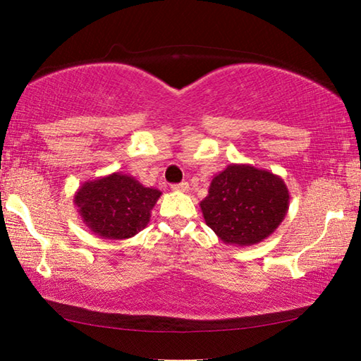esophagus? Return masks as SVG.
I'll return each mask as SVG.
<instances>
[{
	"mask_svg": "<svg viewBox=\"0 0 361 361\" xmlns=\"http://www.w3.org/2000/svg\"><path fill=\"white\" fill-rule=\"evenodd\" d=\"M172 189L176 192H186L189 189V185H188V183H178V185H173Z\"/></svg>",
	"mask_w": 361,
	"mask_h": 361,
	"instance_id": "1",
	"label": "esophagus"
}]
</instances>
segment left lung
Instances as JSON below:
<instances>
[{"label": "left lung", "instance_id": "1", "mask_svg": "<svg viewBox=\"0 0 361 361\" xmlns=\"http://www.w3.org/2000/svg\"><path fill=\"white\" fill-rule=\"evenodd\" d=\"M290 191L279 175L231 164L213 176L200 202L207 226L226 245L250 247L274 234L288 213Z\"/></svg>", "mask_w": 361, "mask_h": 361}]
</instances>
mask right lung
I'll return each instance as SVG.
<instances>
[{
  "label": "right lung",
  "mask_w": 361,
  "mask_h": 361,
  "mask_svg": "<svg viewBox=\"0 0 361 361\" xmlns=\"http://www.w3.org/2000/svg\"><path fill=\"white\" fill-rule=\"evenodd\" d=\"M161 194L132 175L114 172L82 183L73 204L92 234L106 240H126L148 226Z\"/></svg>",
  "instance_id": "add662e5"
}]
</instances>
